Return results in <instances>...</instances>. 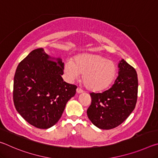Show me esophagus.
<instances>
[{
	"mask_svg": "<svg viewBox=\"0 0 158 158\" xmlns=\"http://www.w3.org/2000/svg\"><path fill=\"white\" fill-rule=\"evenodd\" d=\"M83 93V90L81 89H79V88H77V93L80 94V93Z\"/></svg>",
	"mask_w": 158,
	"mask_h": 158,
	"instance_id": "esophagus-1",
	"label": "esophagus"
}]
</instances>
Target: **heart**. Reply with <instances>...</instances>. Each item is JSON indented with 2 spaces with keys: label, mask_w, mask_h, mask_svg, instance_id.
Returning a JSON list of instances; mask_svg holds the SVG:
<instances>
[{
  "label": "heart",
  "mask_w": 158,
  "mask_h": 158,
  "mask_svg": "<svg viewBox=\"0 0 158 158\" xmlns=\"http://www.w3.org/2000/svg\"><path fill=\"white\" fill-rule=\"evenodd\" d=\"M65 73L69 81H74L83 74V82L90 91L103 90L110 85L116 74L113 61L98 54H81L65 65Z\"/></svg>",
  "instance_id": "heart-1"
}]
</instances>
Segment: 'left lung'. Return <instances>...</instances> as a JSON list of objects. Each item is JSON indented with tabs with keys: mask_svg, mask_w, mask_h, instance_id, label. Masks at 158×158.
I'll use <instances>...</instances> for the list:
<instances>
[{
	"mask_svg": "<svg viewBox=\"0 0 158 158\" xmlns=\"http://www.w3.org/2000/svg\"><path fill=\"white\" fill-rule=\"evenodd\" d=\"M118 75L110 89L102 93H91V105L88 117L100 129L114 128L130 116L137 100L138 79L135 69L124 59L118 63Z\"/></svg>",
	"mask_w": 158,
	"mask_h": 158,
	"instance_id": "8db88e82",
	"label": "left lung"
}]
</instances>
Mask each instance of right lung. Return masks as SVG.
I'll use <instances>...</instances> for the list:
<instances>
[{
    "instance_id": "right-lung-1",
    "label": "right lung",
    "mask_w": 158,
    "mask_h": 158,
    "mask_svg": "<svg viewBox=\"0 0 158 158\" xmlns=\"http://www.w3.org/2000/svg\"><path fill=\"white\" fill-rule=\"evenodd\" d=\"M64 63L42 48L35 49L19 64L14 77L13 100L28 123L48 129L59 121L77 86L63 81Z\"/></svg>"
}]
</instances>
